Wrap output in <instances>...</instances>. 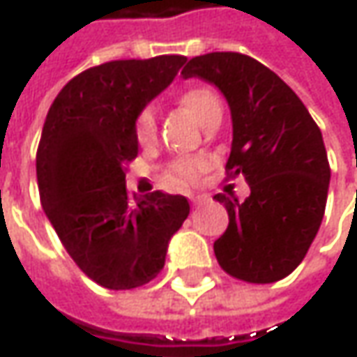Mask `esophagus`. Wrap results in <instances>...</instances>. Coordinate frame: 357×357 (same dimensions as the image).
<instances>
[{"label": "esophagus", "mask_w": 357, "mask_h": 357, "mask_svg": "<svg viewBox=\"0 0 357 357\" xmlns=\"http://www.w3.org/2000/svg\"><path fill=\"white\" fill-rule=\"evenodd\" d=\"M206 200V197L204 195H197V197H190V202H192V206H200L202 202Z\"/></svg>", "instance_id": "obj_1"}]
</instances>
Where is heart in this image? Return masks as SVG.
Here are the masks:
<instances>
[{
	"mask_svg": "<svg viewBox=\"0 0 357 357\" xmlns=\"http://www.w3.org/2000/svg\"><path fill=\"white\" fill-rule=\"evenodd\" d=\"M181 103L192 117L199 121L200 125H206L216 115L222 117V103H220L218 95L208 87L188 89L181 97ZM135 130H137V139L143 144H151L155 141V137H157V115H155L153 107H144L143 111L139 113ZM204 169H206V162L202 158H176L171 167V178L178 185H185V183L195 181Z\"/></svg>",
	"mask_w": 357,
	"mask_h": 357,
	"instance_id": "1",
	"label": "heart"
}]
</instances>
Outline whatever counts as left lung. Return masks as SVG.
I'll use <instances>...</instances> for the list:
<instances>
[{"mask_svg": "<svg viewBox=\"0 0 357 357\" xmlns=\"http://www.w3.org/2000/svg\"><path fill=\"white\" fill-rule=\"evenodd\" d=\"M181 75L200 77L225 95L232 119L227 171L250 186L242 202L214 197L230 218L214 242L218 264L250 284L286 278L304 260L326 211L330 165L322 132L294 91L248 55H199Z\"/></svg>", "mask_w": 357, "mask_h": 357, "instance_id": "1", "label": "left lung"}]
</instances>
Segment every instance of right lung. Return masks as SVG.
I'll return each mask as SVG.
<instances>
[{"instance_id":"obj_1","label":"right lung","mask_w":357,"mask_h":357,"mask_svg":"<svg viewBox=\"0 0 357 357\" xmlns=\"http://www.w3.org/2000/svg\"><path fill=\"white\" fill-rule=\"evenodd\" d=\"M185 55L109 61L73 77L49 109L37 149L43 211L65 250L109 290L139 288L165 266L190 204L181 195H129L137 117L174 81Z\"/></svg>"}]
</instances>
